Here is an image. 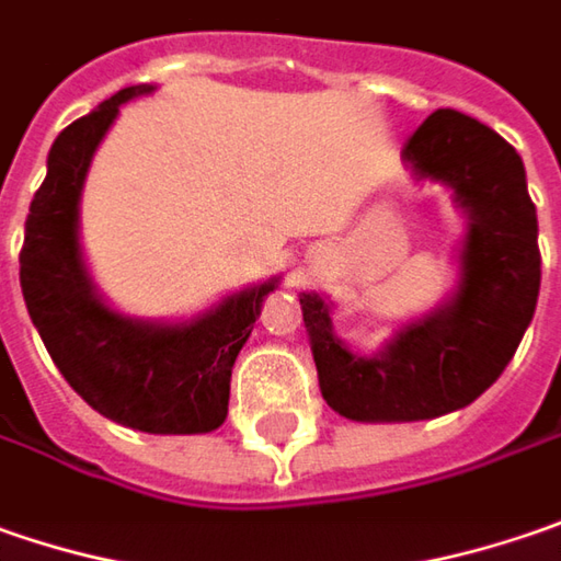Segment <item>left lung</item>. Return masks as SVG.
Masks as SVG:
<instances>
[{
    "mask_svg": "<svg viewBox=\"0 0 561 561\" xmlns=\"http://www.w3.org/2000/svg\"><path fill=\"white\" fill-rule=\"evenodd\" d=\"M404 159L451 184L471 216L461 285L379 357L342 348L327 305L301 291L320 392L352 421H426L474 402L515 357L540 295L537 209L515 147L465 112L436 110L404 140Z\"/></svg>",
    "mask_w": 561,
    "mask_h": 561,
    "instance_id": "left-lung-1",
    "label": "left lung"
}]
</instances>
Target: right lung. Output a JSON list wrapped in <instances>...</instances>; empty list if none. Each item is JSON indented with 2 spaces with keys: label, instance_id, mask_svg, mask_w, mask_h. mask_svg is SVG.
Instances as JSON below:
<instances>
[{
  "label": "right lung",
  "instance_id": "1",
  "mask_svg": "<svg viewBox=\"0 0 561 561\" xmlns=\"http://www.w3.org/2000/svg\"><path fill=\"white\" fill-rule=\"evenodd\" d=\"M147 90H118L56 137L24 222L21 291L53 364L93 411L144 433H209L229 414L234 357L273 282L234 295L191 327H144L93 295L78 251V197L90 157L118 106Z\"/></svg>",
  "mask_w": 561,
  "mask_h": 561
}]
</instances>
